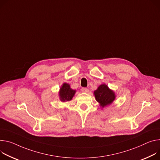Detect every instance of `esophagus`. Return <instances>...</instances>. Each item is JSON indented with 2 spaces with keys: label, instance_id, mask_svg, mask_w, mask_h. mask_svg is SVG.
I'll list each match as a JSON object with an SVG mask.
<instances>
[{
  "label": "esophagus",
  "instance_id": "34e87169",
  "mask_svg": "<svg viewBox=\"0 0 160 160\" xmlns=\"http://www.w3.org/2000/svg\"><path fill=\"white\" fill-rule=\"evenodd\" d=\"M82 91L83 92L88 93V92H89V89H87V88H82Z\"/></svg>",
  "mask_w": 160,
  "mask_h": 160
}]
</instances>
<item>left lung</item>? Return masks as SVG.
<instances>
[{"instance_id": "obj_1", "label": "left lung", "mask_w": 160, "mask_h": 160, "mask_svg": "<svg viewBox=\"0 0 160 160\" xmlns=\"http://www.w3.org/2000/svg\"><path fill=\"white\" fill-rule=\"evenodd\" d=\"M94 95L99 106L103 108L110 105L116 98L115 92L110 89L105 83L100 85L94 91Z\"/></svg>"}]
</instances>
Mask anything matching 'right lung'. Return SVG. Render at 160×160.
I'll use <instances>...</instances> for the list:
<instances>
[{"label": "right lung", "mask_w": 160, "mask_h": 160, "mask_svg": "<svg viewBox=\"0 0 160 160\" xmlns=\"http://www.w3.org/2000/svg\"><path fill=\"white\" fill-rule=\"evenodd\" d=\"M77 91L71 88V86L68 83H64L60 88L59 91V99L62 102L69 101L73 98Z\"/></svg>", "instance_id": "1"}]
</instances>
